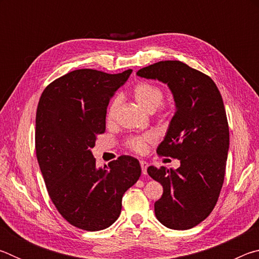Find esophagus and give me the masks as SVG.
<instances>
[{
  "label": "esophagus",
  "instance_id": "34e87169",
  "mask_svg": "<svg viewBox=\"0 0 259 259\" xmlns=\"http://www.w3.org/2000/svg\"><path fill=\"white\" fill-rule=\"evenodd\" d=\"M140 166H142V172L144 175L147 174V168H148V163L146 161H140Z\"/></svg>",
  "mask_w": 259,
  "mask_h": 259
}]
</instances>
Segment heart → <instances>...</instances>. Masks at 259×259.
Returning <instances> with one entry per match:
<instances>
[{
    "instance_id": "obj_1",
    "label": "heart",
    "mask_w": 259,
    "mask_h": 259,
    "mask_svg": "<svg viewBox=\"0 0 259 259\" xmlns=\"http://www.w3.org/2000/svg\"><path fill=\"white\" fill-rule=\"evenodd\" d=\"M133 96L140 107L146 112H154L160 106L163 98V94L159 87L148 82H140L134 88ZM120 106V98H114L106 112V120L112 122L115 119L117 108ZM154 137L151 134H145L138 137H133L128 140V146L130 150L137 153H144L146 151L148 144L153 143Z\"/></svg>"
}]
</instances>
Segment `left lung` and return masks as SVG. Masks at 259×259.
Returning <instances> with one entry per match:
<instances>
[{
	"label": "left lung",
	"mask_w": 259,
	"mask_h": 259,
	"mask_svg": "<svg viewBox=\"0 0 259 259\" xmlns=\"http://www.w3.org/2000/svg\"><path fill=\"white\" fill-rule=\"evenodd\" d=\"M137 75L166 84L176 107L156 152L181 165L147 169L163 186L155 216L169 229H192L212 211L224 183L230 133L221 93L208 75L178 60L159 61Z\"/></svg>",
	"instance_id": "1"
}]
</instances>
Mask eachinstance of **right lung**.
<instances>
[{
    "label": "right lung",
    "instance_id": "right-lung-1",
    "mask_svg": "<svg viewBox=\"0 0 259 259\" xmlns=\"http://www.w3.org/2000/svg\"><path fill=\"white\" fill-rule=\"evenodd\" d=\"M133 69L107 74L76 69L42 93L36 111L35 148L48 193L66 221L100 231L119 218L122 196L140 177L139 161L122 155L97 166L91 148L106 129V111Z\"/></svg>",
    "mask_w": 259,
    "mask_h": 259
}]
</instances>
